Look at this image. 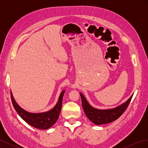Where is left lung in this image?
I'll use <instances>...</instances> for the list:
<instances>
[{"mask_svg":"<svg viewBox=\"0 0 148 148\" xmlns=\"http://www.w3.org/2000/svg\"><path fill=\"white\" fill-rule=\"evenodd\" d=\"M82 98V106L85 114L92 122L96 125H102L109 123L118 119L127 109L133 96L124 104L109 110H99L93 108L88 104L84 96L80 93Z\"/></svg>","mask_w":148,"mask_h":148,"instance_id":"8db88e82","label":"left lung"}]
</instances>
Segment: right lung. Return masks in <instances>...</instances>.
Wrapping results in <instances>:
<instances>
[{
  "mask_svg": "<svg viewBox=\"0 0 148 148\" xmlns=\"http://www.w3.org/2000/svg\"><path fill=\"white\" fill-rule=\"evenodd\" d=\"M64 92L65 91L62 92L57 104L52 110L40 114L28 113L23 109H22L13 99L11 92L10 95L13 107L20 117L31 126L38 129L45 130L51 127L59 118L62 109V99H63Z\"/></svg>",
  "mask_w": 148,
  "mask_h": 148,
  "instance_id": "obj_1",
  "label": "right lung"
}]
</instances>
